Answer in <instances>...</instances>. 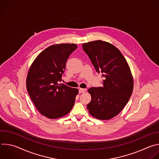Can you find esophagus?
Here are the masks:
<instances>
[{
    "label": "esophagus",
    "instance_id": "34e87169",
    "mask_svg": "<svg viewBox=\"0 0 159 159\" xmlns=\"http://www.w3.org/2000/svg\"><path fill=\"white\" fill-rule=\"evenodd\" d=\"M85 92H86V89H82V88L79 89V93H84Z\"/></svg>",
    "mask_w": 159,
    "mask_h": 159
}]
</instances>
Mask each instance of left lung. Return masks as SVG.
<instances>
[{
    "label": "left lung",
    "mask_w": 159,
    "mask_h": 159,
    "mask_svg": "<svg viewBox=\"0 0 159 159\" xmlns=\"http://www.w3.org/2000/svg\"><path fill=\"white\" fill-rule=\"evenodd\" d=\"M82 48L104 78L102 87L89 89L92 99L87 109L99 120H109L121 111L132 94L133 79L129 65L121 52L107 42L90 41L84 43Z\"/></svg>",
    "instance_id": "obj_1"
}]
</instances>
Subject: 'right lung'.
<instances>
[{"label": "right lung", "mask_w": 159, "mask_h": 159, "mask_svg": "<svg viewBox=\"0 0 159 159\" xmlns=\"http://www.w3.org/2000/svg\"><path fill=\"white\" fill-rule=\"evenodd\" d=\"M77 48L74 43L52 45L43 50L30 67L27 90L37 109L48 118L66 115L74 105L78 89L59 83L67 59Z\"/></svg>", "instance_id": "right-lung-1"}]
</instances>
